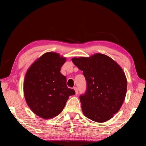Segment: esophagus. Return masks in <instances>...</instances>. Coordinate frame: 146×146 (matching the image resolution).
<instances>
[{
  "instance_id": "1",
  "label": "esophagus",
  "mask_w": 146,
  "mask_h": 146,
  "mask_svg": "<svg viewBox=\"0 0 146 146\" xmlns=\"http://www.w3.org/2000/svg\"><path fill=\"white\" fill-rule=\"evenodd\" d=\"M73 89H74V90L75 91V94H76V95L78 94V88H77V87H74Z\"/></svg>"
}]
</instances>
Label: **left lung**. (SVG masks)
<instances>
[{
    "label": "left lung",
    "mask_w": 146,
    "mask_h": 146,
    "mask_svg": "<svg viewBox=\"0 0 146 146\" xmlns=\"http://www.w3.org/2000/svg\"><path fill=\"white\" fill-rule=\"evenodd\" d=\"M73 63L83 71L86 90L80 96L83 114L97 122L113 117L126 95L127 79L122 68L108 56L97 53L90 57L73 58Z\"/></svg>",
    "instance_id": "left-lung-1"
}]
</instances>
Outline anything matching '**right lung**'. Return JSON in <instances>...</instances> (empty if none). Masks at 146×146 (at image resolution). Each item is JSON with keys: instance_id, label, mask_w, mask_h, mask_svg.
I'll list each match as a JSON object with an SVG mask.
<instances>
[{"instance_id": "right-lung-1", "label": "right lung", "mask_w": 146, "mask_h": 146, "mask_svg": "<svg viewBox=\"0 0 146 146\" xmlns=\"http://www.w3.org/2000/svg\"><path fill=\"white\" fill-rule=\"evenodd\" d=\"M66 58L53 52L42 55L27 71L24 94L34 113L44 119L60 114L74 90L68 88L66 76L60 72Z\"/></svg>"}]
</instances>
